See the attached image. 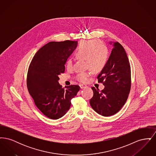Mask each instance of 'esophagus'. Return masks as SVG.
Returning a JSON list of instances; mask_svg holds the SVG:
<instances>
[{
  "mask_svg": "<svg viewBox=\"0 0 156 156\" xmlns=\"http://www.w3.org/2000/svg\"><path fill=\"white\" fill-rule=\"evenodd\" d=\"M80 87L81 89L86 88L87 87V85H83V84H80Z\"/></svg>",
  "mask_w": 156,
  "mask_h": 156,
  "instance_id": "esophagus-1",
  "label": "esophagus"
}]
</instances>
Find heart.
<instances>
[{
  "label": "heart",
  "mask_w": 156,
  "mask_h": 156,
  "mask_svg": "<svg viewBox=\"0 0 156 156\" xmlns=\"http://www.w3.org/2000/svg\"><path fill=\"white\" fill-rule=\"evenodd\" d=\"M75 56L79 59H85L86 67L90 68L94 72H99L106 66L109 52L108 48L101 42L97 40L84 41L81 43L75 52ZM67 70L73 68V61L71 58L67 59L66 64ZM91 72L82 71L78 73L75 79L81 83H87L89 81Z\"/></svg>",
  "instance_id": "1"
}]
</instances>
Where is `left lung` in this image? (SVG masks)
<instances>
[{
    "instance_id": "obj_1",
    "label": "left lung",
    "mask_w": 156,
    "mask_h": 156,
    "mask_svg": "<svg viewBox=\"0 0 156 156\" xmlns=\"http://www.w3.org/2000/svg\"><path fill=\"white\" fill-rule=\"evenodd\" d=\"M113 46L106 66L97 76L105 88L100 90L92 87L94 96L89 101L92 109L106 117L120 110L131 88V69L126 51L118 42L113 43Z\"/></svg>"
}]
</instances>
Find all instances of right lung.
Wrapping results in <instances>:
<instances>
[{
  "mask_svg": "<svg viewBox=\"0 0 156 156\" xmlns=\"http://www.w3.org/2000/svg\"><path fill=\"white\" fill-rule=\"evenodd\" d=\"M77 44L76 41L69 40L49 42L36 53L29 67V92L37 108L50 119L62 117L71 106V100L80 89L75 85L62 88L58 81Z\"/></svg>",
  "mask_w": 156,
  "mask_h": 156,
  "instance_id": "obj_1",
  "label": "right lung"
}]
</instances>
